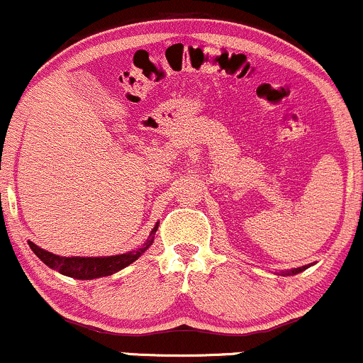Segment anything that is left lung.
Wrapping results in <instances>:
<instances>
[{"label":"left lung","mask_w":363,"mask_h":363,"mask_svg":"<svg viewBox=\"0 0 363 363\" xmlns=\"http://www.w3.org/2000/svg\"><path fill=\"white\" fill-rule=\"evenodd\" d=\"M305 269H308V265L298 267V269H291V270H281V272H276V274H277V276H296V274L303 272Z\"/></svg>","instance_id":"1"}]
</instances>
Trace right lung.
I'll return each mask as SVG.
<instances>
[{
  "instance_id": "right-lung-1",
  "label": "right lung",
  "mask_w": 363,
  "mask_h": 363,
  "mask_svg": "<svg viewBox=\"0 0 363 363\" xmlns=\"http://www.w3.org/2000/svg\"><path fill=\"white\" fill-rule=\"evenodd\" d=\"M158 225H160V222H157L153 229H151L150 238L146 240L145 245L133 250V252L111 255V257H60V255H55L48 252V250L39 248V246L34 245L33 241H29V246L35 253V257H38L43 264L50 267V269L57 270V272L63 274V276L67 277L91 281V279L111 276V274L118 272V270L125 269L127 265L136 262L138 258L153 245L155 233H157Z\"/></svg>"
}]
</instances>
